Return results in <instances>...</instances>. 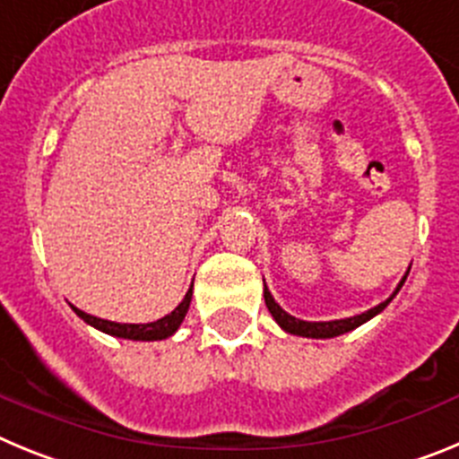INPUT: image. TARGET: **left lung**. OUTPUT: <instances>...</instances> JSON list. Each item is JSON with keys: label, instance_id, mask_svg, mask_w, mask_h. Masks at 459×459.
Masks as SVG:
<instances>
[{"label": "left lung", "instance_id": "8db88e82", "mask_svg": "<svg viewBox=\"0 0 459 459\" xmlns=\"http://www.w3.org/2000/svg\"><path fill=\"white\" fill-rule=\"evenodd\" d=\"M411 269V266H409ZM409 271L404 273V278L400 280V285L395 287V291H393V296L400 291V287L404 285V280H407ZM393 296H388L386 301L379 303V306L370 307L368 312H360V315H356V317H347V319H333V322H303V319H296L291 317L290 312H285L282 307L275 303V299L271 296V291L266 290L264 285V301H266V307H269V312L273 315L275 322L280 324V328H285L287 333L291 335H303V338H335V335H342V333H350V331H354V328H359L360 324H366L368 319H372L375 315H379L384 307L388 306V303L393 301Z\"/></svg>", "mask_w": 459, "mask_h": 459}]
</instances>
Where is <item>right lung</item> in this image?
Wrapping results in <instances>:
<instances>
[{
    "instance_id": "add662e5",
    "label": "right lung",
    "mask_w": 459,
    "mask_h": 459,
    "mask_svg": "<svg viewBox=\"0 0 459 459\" xmlns=\"http://www.w3.org/2000/svg\"><path fill=\"white\" fill-rule=\"evenodd\" d=\"M190 299H193V285L190 290L186 291L184 301L179 306L174 307L169 315H165L163 319H156V322H149V324H119V322H108V319H100V317H93V315H87L84 310L73 306L75 315L80 319L89 324V326L99 328L103 333L108 335H115V338H126V340H165L169 335H174V331L181 326L184 322L186 312L190 307Z\"/></svg>"
}]
</instances>
